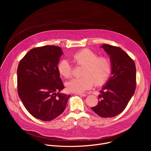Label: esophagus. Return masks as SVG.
<instances>
[{"label":"esophagus","mask_w":151,"mask_h":151,"mask_svg":"<svg viewBox=\"0 0 151 151\" xmlns=\"http://www.w3.org/2000/svg\"><path fill=\"white\" fill-rule=\"evenodd\" d=\"M74 94H77V95H79V96H82V97H85V96H87V95H86L85 94H81V93H75Z\"/></svg>","instance_id":"esophagus-1"}]
</instances>
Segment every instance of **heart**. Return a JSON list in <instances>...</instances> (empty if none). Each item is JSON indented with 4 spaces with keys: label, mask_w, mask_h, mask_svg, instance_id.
<instances>
[{
    "label": "heart",
    "mask_w": 151,
    "mask_h": 151,
    "mask_svg": "<svg viewBox=\"0 0 151 151\" xmlns=\"http://www.w3.org/2000/svg\"><path fill=\"white\" fill-rule=\"evenodd\" d=\"M73 58L77 64L83 65L81 77L74 78L68 82L66 87L69 91L81 93L91 88L94 83L97 86L105 84L112 73V64L107 57H99L95 52L84 49L76 52ZM58 70L65 78L70 77L73 66L67 58L61 59L58 64Z\"/></svg>",
    "instance_id": "b5f03b06"
}]
</instances>
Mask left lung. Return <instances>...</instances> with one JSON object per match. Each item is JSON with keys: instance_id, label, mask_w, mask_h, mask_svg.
I'll list each match as a JSON object with an SVG mask.
<instances>
[{"instance_id": "8db88e82", "label": "left lung", "mask_w": 151, "mask_h": 151, "mask_svg": "<svg viewBox=\"0 0 151 151\" xmlns=\"http://www.w3.org/2000/svg\"><path fill=\"white\" fill-rule=\"evenodd\" d=\"M110 56L112 76L100 91L98 104L91 109L102 118L114 117L121 113L136 90V69L134 61L121 48L104 44Z\"/></svg>"}]
</instances>
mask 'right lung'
I'll list each match as a JSON object with an SVG mask.
<instances>
[{"label":"right lung","mask_w":151,"mask_h":151,"mask_svg":"<svg viewBox=\"0 0 151 151\" xmlns=\"http://www.w3.org/2000/svg\"><path fill=\"white\" fill-rule=\"evenodd\" d=\"M63 54L57 46L37 47L18 64V96L27 111L42 121H51L61 115L70 97L60 93L64 85L57 66Z\"/></svg>","instance_id":"add662e5"}]
</instances>
